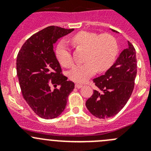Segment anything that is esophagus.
Wrapping results in <instances>:
<instances>
[{"label":"esophagus","mask_w":151,"mask_h":151,"mask_svg":"<svg viewBox=\"0 0 151 151\" xmlns=\"http://www.w3.org/2000/svg\"><path fill=\"white\" fill-rule=\"evenodd\" d=\"M83 86V85L78 84V83H77V84H75V88H81Z\"/></svg>","instance_id":"1"}]
</instances>
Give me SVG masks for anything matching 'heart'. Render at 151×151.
Segmentation results:
<instances>
[{"label": "heart", "instance_id": "heart-1", "mask_svg": "<svg viewBox=\"0 0 151 151\" xmlns=\"http://www.w3.org/2000/svg\"><path fill=\"white\" fill-rule=\"evenodd\" d=\"M71 40L77 49H84L86 51L85 63L77 65L68 73L72 81L85 83L96 71L104 72L113 64L118 53V44L112 35L83 30L73 35ZM56 56L61 65L66 68L74 64L71 52L64 42H60L58 45Z\"/></svg>", "mask_w": 151, "mask_h": 151}]
</instances>
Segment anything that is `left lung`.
I'll return each mask as SVG.
<instances>
[{
	"label": "left lung",
	"instance_id": "1",
	"mask_svg": "<svg viewBox=\"0 0 151 151\" xmlns=\"http://www.w3.org/2000/svg\"><path fill=\"white\" fill-rule=\"evenodd\" d=\"M128 45L129 47L123 50L106 73L93 80L99 91L95 90L85 104L96 118L106 119L115 116L126 105L133 92L137 62L135 48L130 42Z\"/></svg>",
	"mask_w": 151,
	"mask_h": 151
}]
</instances>
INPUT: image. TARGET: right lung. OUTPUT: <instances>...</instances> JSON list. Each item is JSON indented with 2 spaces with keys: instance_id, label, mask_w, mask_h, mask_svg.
<instances>
[{
  "instance_id": "right-lung-1",
  "label": "right lung",
  "mask_w": 151,
  "mask_h": 151,
  "mask_svg": "<svg viewBox=\"0 0 151 151\" xmlns=\"http://www.w3.org/2000/svg\"><path fill=\"white\" fill-rule=\"evenodd\" d=\"M73 30L47 27L27 39L18 52L17 74L22 96L33 112L44 119H53L63 112L74 88V83L67 81L63 74L54 50L56 41Z\"/></svg>"
}]
</instances>
